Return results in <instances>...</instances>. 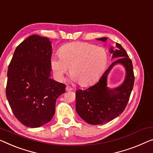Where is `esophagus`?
I'll list each match as a JSON object with an SVG mask.
<instances>
[{
    "label": "esophagus",
    "mask_w": 153,
    "mask_h": 153,
    "mask_svg": "<svg viewBox=\"0 0 153 153\" xmlns=\"http://www.w3.org/2000/svg\"><path fill=\"white\" fill-rule=\"evenodd\" d=\"M73 90V88L69 86H67V87H66V91H71Z\"/></svg>",
    "instance_id": "obj_1"
}]
</instances>
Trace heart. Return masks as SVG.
<instances>
[{
	"label": "heart",
	"mask_w": 153,
	"mask_h": 153,
	"mask_svg": "<svg viewBox=\"0 0 153 153\" xmlns=\"http://www.w3.org/2000/svg\"><path fill=\"white\" fill-rule=\"evenodd\" d=\"M59 57H53L51 69L60 81L69 70L72 81L82 86L98 80L108 63V53L103 47L88 42H76L64 45L59 49Z\"/></svg>",
	"instance_id": "1"
}]
</instances>
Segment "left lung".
<instances>
[{
	"instance_id": "left-lung-1",
	"label": "left lung",
	"mask_w": 153,
	"mask_h": 153,
	"mask_svg": "<svg viewBox=\"0 0 153 153\" xmlns=\"http://www.w3.org/2000/svg\"><path fill=\"white\" fill-rule=\"evenodd\" d=\"M97 40L105 42L107 38ZM110 52L113 54L112 58H119L109 66L96 84L76 92V112L82 119L90 124H104L119 116L126 108L133 88L135 76L133 63L125 49L119 43H116V49L111 47ZM117 63H121L125 67L126 77L120 87L111 90L107 87V76Z\"/></svg>"
}]
</instances>
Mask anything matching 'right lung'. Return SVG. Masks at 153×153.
<instances>
[{"instance_id": "obj_1", "label": "right lung", "mask_w": 153, "mask_h": 153, "mask_svg": "<svg viewBox=\"0 0 153 153\" xmlns=\"http://www.w3.org/2000/svg\"><path fill=\"white\" fill-rule=\"evenodd\" d=\"M51 42L29 36L16 49L7 71L6 96L13 115L27 127L38 128L51 121L56 102L66 85L50 78Z\"/></svg>"}]
</instances>
